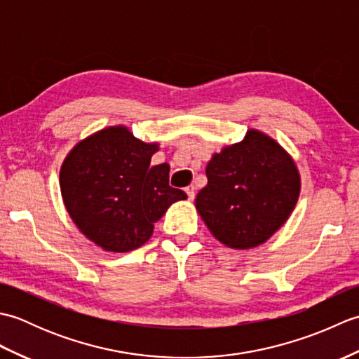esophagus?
<instances>
[{
    "instance_id": "1",
    "label": "esophagus",
    "mask_w": 359,
    "mask_h": 359,
    "mask_svg": "<svg viewBox=\"0 0 359 359\" xmlns=\"http://www.w3.org/2000/svg\"><path fill=\"white\" fill-rule=\"evenodd\" d=\"M185 191H187V194H188V199L193 201L194 196H196V187H194V185H189V187L185 189Z\"/></svg>"
}]
</instances>
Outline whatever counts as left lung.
Segmentation results:
<instances>
[{
    "instance_id": "left-lung-1",
    "label": "left lung",
    "mask_w": 359,
    "mask_h": 359,
    "mask_svg": "<svg viewBox=\"0 0 359 359\" xmlns=\"http://www.w3.org/2000/svg\"><path fill=\"white\" fill-rule=\"evenodd\" d=\"M207 177L196 197L197 212L219 242L236 250L270 239L292 215L301 191L293 158L256 129L212 156Z\"/></svg>"
}]
</instances>
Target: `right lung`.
Wrapping results in <instances>:
<instances>
[{"mask_svg":"<svg viewBox=\"0 0 359 359\" xmlns=\"http://www.w3.org/2000/svg\"><path fill=\"white\" fill-rule=\"evenodd\" d=\"M156 151L157 143L135 139L126 126H109L79 142L65 158V207L79 230L104 251L142 247L168 207L187 199L170 187V165L149 166Z\"/></svg>","mask_w":359,"mask_h":359,"instance_id":"right-lung-1","label":"right lung"}]
</instances>
